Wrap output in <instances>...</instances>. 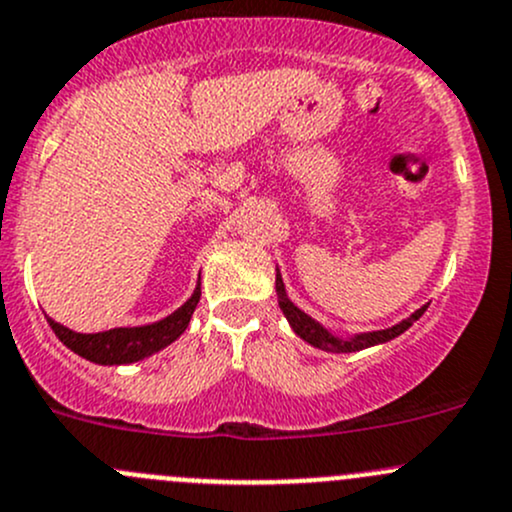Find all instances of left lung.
Returning <instances> with one entry per match:
<instances>
[{
  "label": "left lung",
  "mask_w": 512,
  "mask_h": 512,
  "mask_svg": "<svg viewBox=\"0 0 512 512\" xmlns=\"http://www.w3.org/2000/svg\"><path fill=\"white\" fill-rule=\"evenodd\" d=\"M275 289H277V302H280V309L282 314L287 317L289 327L294 329V334H297L299 339H304L307 344H312V347L322 349V352H332V354H349V352H359V349H366V347H376V344H384V342H391L394 337H399V334H404L406 329L411 327V324L416 322L418 317H421L423 312H426L428 304H423L421 309H416L411 317H406L404 322L394 324V327L389 329H379V332H361V334H354V337H337V334L329 332L327 327H322L319 322H314L309 314H304L302 309L297 307V304L292 302V299L287 297V289H285V282H282V275L280 270H277V280H275Z\"/></svg>",
  "instance_id": "1"
}]
</instances>
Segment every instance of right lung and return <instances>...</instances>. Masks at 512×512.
<instances>
[{"label": "right lung", "mask_w": 512, "mask_h": 512, "mask_svg": "<svg viewBox=\"0 0 512 512\" xmlns=\"http://www.w3.org/2000/svg\"><path fill=\"white\" fill-rule=\"evenodd\" d=\"M198 302L200 285L195 287V292L190 294V299L183 307H178L173 314L160 319V322L143 324V327H116L98 334L74 332V329L54 322L51 317H46V322L54 329L56 337L74 354L84 356V359L101 366H121L146 359V356L156 354L160 349L168 347V344H173L188 329L190 317H193Z\"/></svg>", "instance_id": "add662e5"}]
</instances>
